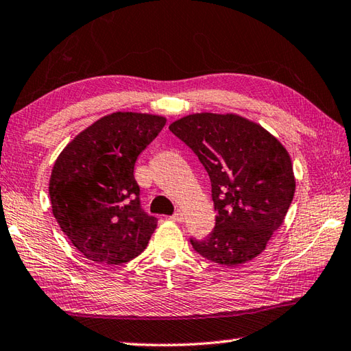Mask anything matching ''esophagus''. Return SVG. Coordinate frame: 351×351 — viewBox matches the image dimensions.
<instances>
[{"mask_svg": "<svg viewBox=\"0 0 351 351\" xmlns=\"http://www.w3.org/2000/svg\"><path fill=\"white\" fill-rule=\"evenodd\" d=\"M171 219H173V221H177V223H180V221H183V219H184V215H183V213H182L180 210H177V212L174 213V215L171 217Z\"/></svg>", "mask_w": 351, "mask_h": 351, "instance_id": "34e87169", "label": "esophagus"}]
</instances>
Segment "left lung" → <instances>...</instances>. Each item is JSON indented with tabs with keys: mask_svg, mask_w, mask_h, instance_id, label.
<instances>
[{
	"mask_svg": "<svg viewBox=\"0 0 351 351\" xmlns=\"http://www.w3.org/2000/svg\"><path fill=\"white\" fill-rule=\"evenodd\" d=\"M212 183L215 227L191 238L204 259L226 267L252 261L282 226L295 192L291 157L265 128L238 115L197 113L169 125Z\"/></svg>",
	"mask_w": 351,
	"mask_h": 351,
	"instance_id": "obj_1",
	"label": "left lung"
}]
</instances>
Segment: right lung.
I'll use <instances>...</instances> for the list:
<instances>
[{
	"label": "right lung",
	"mask_w": 351,
	"mask_h": 351,
	"mask_svg": "<svg viewBox=\"0 0 351 351\" xmlns=\"http://www.w3.org/2000/svg\"><path fill=\"white\" fill-rule=\"evenodd\" d=\"M165 123L145 113H112L83 130L56 160L53 215L86 259L121 265L147 248L157 218L142 209L134 163Z\"/></svg>",
	"instance_id": "right-lung-1"
}]
</instances>
